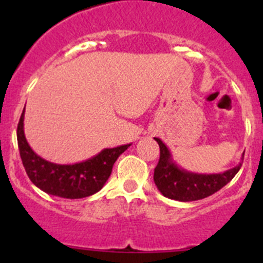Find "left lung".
Instances as JSON below:
<instances>
[{"label":"left lung","instance_id":"left-lung-1","mask_svg":"<svg viewBox=\"0 0 263 263\" xmlns=\"http://www.w3.org/2000/svg\"><path fill=\"white\" fill-rule=\"evenodd\" d=\"M155 141L160 147V159L154 171V182L161 195L171 200L188 202L209 197L232 181L242 166V163H239L234 168L219 174L191 173L179 168L172 160L171 151L160 139L155 137Z\"/></svg>","mask_w":263,"mask_h":263}]
</instances>
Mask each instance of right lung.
<instances>
[{"mask_svg": "<svg viewBox=\"0 0 263 263\" xmlns=\"http://www.w3.org/2000/svg\"><path fill=\"white\" fill-rule=\"evenodd\" d=\"M25 110V108H24ZM24 110L17 124V145L21 161L29 179L48 195L62 198H84L103 188L112 173L116 160L131 144L104 148L81 163L62 165L36 155L24 135Z\"/></svg>", "mask_w": 263, "mask_h": 263, "instance_id": "1", "label": "right lung"}]
</instances>
